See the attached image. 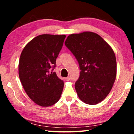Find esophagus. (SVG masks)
<instances>
[{"mask_svg":"<svg viewBox=\"0 0 134 134\" xmlns=\"http://www.w3.org/2000/svg\"><path fill=\"white\" fill-rule=\"evenodd\" d=\"M65 79V80L69 81V80H70V79H71V77H70V76H68L67 77H66Z\"/></svg>","mask_w":134,"mask_h":134,"instance_id":"obj_1","label":"esophagus"}]
</instances>
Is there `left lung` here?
I'll return each instance as SVG.
<instances>
[{
  "label": "left lung",
  "mask_w": 134,
  "mask_h": 134,
  "mask_svg": "<svg viewBox=\"0 0 134 134\" xmlns=\"http://www.w3.org/2000/svg\"><path fill=\"white\" fill-rule=\"evenodd\" d=\"M81 70L75 89L81 101L96 105L105 99L116 76V60L110 46L100 36L84 32L68 36L65 41Z\"/></svg>",
  "instance_id": "8db88e82"
}]
</instances>
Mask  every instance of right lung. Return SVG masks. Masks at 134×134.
<instances>
[{
    "instance_id": "add662e5",
    "label": "right lung",
    "mask_w": 134,
    "mask_h": 134,
    "mask_svg": "<svg viewBox=\"0 0 134 134\" xmlns=\"http://www.w3.org/2000/svg\"><path fill=\"white\" fill-rule=\"evenodd\" d=\"M65 35L42 34L32 40L20 56L19 76L31 100L43 107L54 105L62 95L64 82L55 72L56 58L62 49Z\"/></svg>"
}]
</instances>
